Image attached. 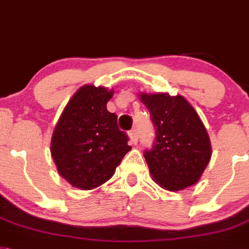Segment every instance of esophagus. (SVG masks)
Wrapping results in <instances>:
<instances>
[{
	"mask_svg": "<svg viewBox=\"0 0 249 249\" xmlns=\"http://www.w3.org/2000/svg\"><path fill=\"white\" fill-rule=\"evenodd\" d=\"M129 138H130V141L133 142V143H137L138 142V130L137 129H131V130L129 131Z\"/></svg>",
	"mask_w": 249,
	"mask_h": 249,
	"instance_id": "obj_1",
	"label": "esophagus"
}]
</instances>
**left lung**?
<instances>
[{"label":"left lung","instance_id":"left-lung-1","mask_svg":"<svg viewBox=\"0 0 249 249\" xmlns=\"http://www.w3.org/2000/svg\"><path fill=\"white\" fill-rule=\"evenodd\" d=\"M156 130L153 148L144 152L156 183L170 191L195 185L212 157L208 131L195 108L182 96L144 93Z\"/></svg>","mask_w":249,"mask_h":249}]
</instances>
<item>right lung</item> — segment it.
<instances>
[{
  "instance_id": "add662e5",
  "label": "right lung",
  "mask_w": 249,
  "mask_h": 249,
  "mask_svg": "<svg viewBox=\"0 0 249 249\" xmlns=\"http://www.w3.org/2000/svg\"><path fill=\"white\" fill-rule=\"evenodd\" d=\"M114 91L82 86L60 115L50 142L59 175L73 187L91 190L112 177L131 149L118 116L106 108Z\"/></svg>"
}]
</instances>
